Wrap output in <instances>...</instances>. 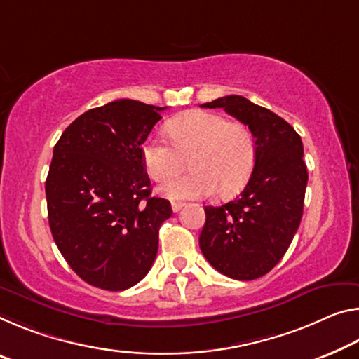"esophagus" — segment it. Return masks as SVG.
<instances>
[{"label":"esophagus","instance_id":"34e87169","mask_svg":"<svg viewBox=\"0 0 359 359\" xmlns=\"http://www.w3.org/2000/svg\"><path fill=\"white\" fill-rule=\"evenodd\" d=\"M184 206H185V204L180 203V201H174L172 204H170V208H172L174 212H179V210H180L182 208H184Z\"/></svg>","mask_w":359,"mask_h":359}]
</instances>
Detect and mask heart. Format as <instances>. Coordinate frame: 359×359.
Returning <instances> with one entry per match:
<instances>
[{
    "instance_id": "obj_1",
    "label": "heart",
    "mask_w": 359,
    "mask_h": 359,
    "mask_svg": "<svg viewBox=\"0 0 359 359\" xmlns=\"http://www.w3.org/2000/svg\"><path fill=\"white\" fill-rule=\"evenodd\" d=\"M169 144L147 140L142 161L153 180L163 182L177 175L191 159L192 172L168 181L158 193L168 200H196L219 191H240L252 174L255 139L240 121H226L219 113L191 110L175 116L164 126Z\"/></svg>"
}]
</instances>
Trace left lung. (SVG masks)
Listing matches in <instances>:
<instances>
[{
    "label": "left lung",
    "mask_w": 359,
    "mask_h": 359,
    "mask_svg": "<svg viewBox=\"0 0 359 359\" xmlns=\"http://www.w3.org/2000/svg\"><path fill=\"white\" fill-rule=\"evenodd\" d=\"M204 108H224L252 130L255 164L244 190L230 203L206 206L200 235L204 257L222 275L251 281L286 254L300 225L309 172L300 135L269 108L225 95Z\"/></svg>",
    "instance_id": "8db88e82"
}]
</instances>
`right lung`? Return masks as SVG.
Masks as SVG:
<instances>
[{
    "instance_id": "add662e5",
    "label": "right lung",
    "mask_w": 359,
    "mask_h": 359,
    "mask_svg": "<svg viewBox=\"0 0 359 359\" xmlns=\"http://www.w3.org/2000/svg\"><path fill=\"white\" fill-rule=\"evenodd\" d=\"M166 107L119 99L78 116L54 147L46 179L53 238L90 286L124 291L150 271L172 209L151 196L142 145Z\"/></svg>"
}]
</instances>
